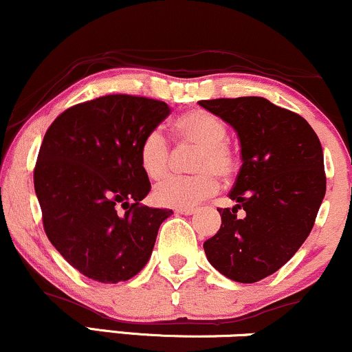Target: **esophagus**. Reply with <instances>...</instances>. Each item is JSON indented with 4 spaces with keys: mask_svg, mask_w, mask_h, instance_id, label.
Listing matches in <instances>:
<instances>
[{
    "mask_svg": "<svg viewBox=\"0 0 352 352\" xmlns=\"http://www.w3.org/2000/svg\"><path fill=\"white\" fill-rule=\"evenodd\" d=\"M177 214H182V215H192L195 214V208L194 207H188V208H177Z\"/></svg>",
    "mask_w": 352,
    "mask_h": 352,
    "instance_id": "esophagus-1",
    "label": "esophagus"
}]
</instances>
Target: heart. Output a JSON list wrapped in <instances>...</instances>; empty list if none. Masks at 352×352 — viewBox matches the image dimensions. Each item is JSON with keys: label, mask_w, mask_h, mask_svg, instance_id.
<instances>
[{"label": "heart", "mask_w": 352, "mask_h": 352, "mask_svg": "<svg viewBox=\"0 0 352 352\" xmlns=\"http://www.w3.org/2000/svg\"><path fill=\"white\" fill-rule=\"evenodd\" d=\"M173 137L180 145L195 146L192 153V175L172 177L153 188L158 206L194 207L219 190V177L230 182L241 168V157L227 140V125L222 118L204 108H194L179 115L173 122ZM138 165L150 180L168 175L172 150L160 130H152L138 146Z\"/></svg>", "instance_id": "1"}]
</instances>
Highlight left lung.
<instances>
[{"mask_svg": "<svg viewBox=\"0 0 352 352\" xmlns=\"http://www.w3.org/2000/svg\"><path fill=\"white\" fill-rule=\"evenodd\" d=\"M199 105L230 123L242 146V167L229 192L235 206L217 208L222 226L204 250L226 277L257 283L283 267L314 227L326 194L322 146L300 115L261 96Z\"/></svg>", "mask_w": 352, "mask_h": 352, "instance_id": "left-lung-1", "label": "left lung"}]
</instances>
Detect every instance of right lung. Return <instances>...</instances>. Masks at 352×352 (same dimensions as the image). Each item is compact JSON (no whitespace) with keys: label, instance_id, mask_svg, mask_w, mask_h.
Segmentation results:
<instances>
[{"label":"right lung","instance_id":"add662e5","mask_svg":"<svg viewBox=\"0 0 352 352\" xmlns=\"http://www.w3.org/2000/svg\"><path fill=\"white\" fill-rule=\"evenodd\" d=\"M170 113L160 100L111 94L67 108L46 130L33 170L46 237L98 283L129 280L152 254L168 208L150 192L138 146Z\"/></svg>","mask_w":352,"mask_h":352}]
</instances>
